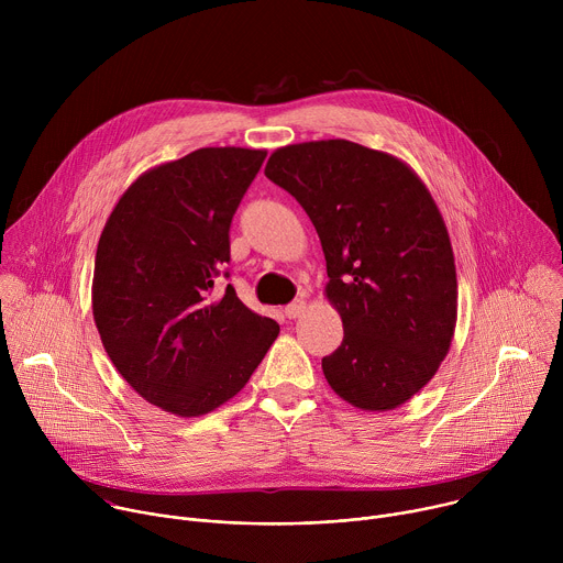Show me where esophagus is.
Instances as JSON below:
<instances>
[{"instance_id": "34e87169", "label": "esophagus", "mask_w": 563, "mask_h": 563, "mask_svg": "<svg viewBox=\"0 0 563 563\" xmlns=\"http://www.w3.org/2000/svg\"><path fill=\"white\" fill-rule=\"evenodd\" d=\"M302 311H305V300H294V302H289L285 307V316L287 318H298Z\"/></svg>"}]
</instances>
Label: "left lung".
I'll use <instances>...</instances> for the list:
<instances>
[{"label":"left lung","mask_w":563,"mask_h":563,"mask_svg":"<svg viewBox=\"0 0 563 563\" xmlns=\"http://www.w3.org/2000/svg\"><path fill=\"white\" fill-rule=\"evenodd\" d=\"M265 176L289 191L323 245L325 298L343 343L323 358L350 406L387 412L437 374L456 328V267L443 216L391 153L350 140L276 148Z\"/></svg>","instance_id":"1"}]
</instances>
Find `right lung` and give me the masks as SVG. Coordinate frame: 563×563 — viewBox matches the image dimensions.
<instances>
[{"mask_svg": "<svg viewBox=\"0 0 563 563\" xmlns=\"http://www.w3.org/2000/svg\"><path fill=\"white\" fill-rule=\"evenodd\" d=\"M265 155L205 146L157 165L131 183L102 229L96 328L122 378L169 415L191 419L227 404L280 332L231 285L216 291L231 218Z\"/></svg>", "mask_w": 563, "mask_h": 563, "instance_id": "right-lung-1", "label": "right lung"}]
</instances>
